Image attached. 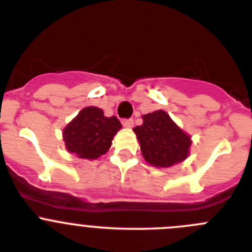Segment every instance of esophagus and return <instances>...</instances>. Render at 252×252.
Segmentation results:
<instances>
[{"label":"esophagus","mask_w":252,"mask_h":252,"mask_svg":"<svg viewBox=\"0 0 252 252\" xmlns=\"http://www.w3.org/2000/svg\"><path fill=\"white\" fill-rule=\"evenodd\" d=\"M122 125H124L125 127H132V126H133V120L132 119L124 120V121H122Z\"/></svg>","instance_id":"34e87169"}]
</instances>
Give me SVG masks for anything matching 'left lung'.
Segmentation results:
<instances>
[{"label":"left lung","mask_w":252,"mask_h":252,"mask_svg":"<svg viewBox=\"0 0 252 252\" xmlns=\"http://www.w3.org/2000/svg\"><path fill=\"white\" fill-rule=\"evenodd\" d=\"M141 126L133 128L140 142L142 157L157 168H169L188 158L192 140L188 133L159 110L142 116Z\"/></svg>","instance_id":"8db88e82"}]
</instances>
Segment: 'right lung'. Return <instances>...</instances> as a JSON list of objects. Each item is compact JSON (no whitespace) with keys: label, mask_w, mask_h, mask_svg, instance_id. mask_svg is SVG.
I'll list each match as a JSON object with an SVG mask.
<instances>
[{"label":"right lung","mask_w":252,"mask_h":252,"mask_svg":"<svg viewBox=\"0 0 252 252\" xmlns=\"http://www.w3.org/2000/svg\"><path fill=\"white\" fill-rule=\"evenodd\" d=\"M116 116L106 117L98 107H86L63 130L69 153L81 159H97L111 148L112 139L121 128Z\"/></svg>","instance_id":"obj_1"}]
</instances>
